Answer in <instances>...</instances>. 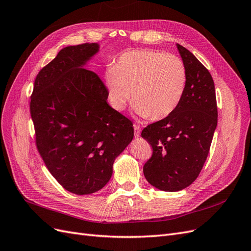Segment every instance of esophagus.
<instances>
[{"label":"esophagus","mask_w":251,"mask_h":251,"mask_svg":"<svg viewBox=\"0 0 251 251\" xmlns=\"http://www.w3.org/2000/svg\"><path fill=\"white\" fill-rule=\"evenodd\" d=\"M140 133H141L140 127L137 125H134V135H135V137H139Z\"/></svg>","instance_id":"esophagus-1"}]
</instances>
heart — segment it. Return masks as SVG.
Masks as SVG:
<instances>
[{"label": "heart", "mask_w": 251, "mask_h": 251, "mask_svg": "<svg viewBox=\"0 0 251 251\" xmlns=\"http://www.w3.org/2000/svg\"><path fill=\"white\" fill-rule=\"evenodd\" d=\"M112 108L123 111L132 98L142 119L170 116L183 98L187 75L182 59L171 53L150 49L124 52L104 75Z\"/></svg>", "instance_id": "1"}]
</instances>
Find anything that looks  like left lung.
Returning a JSON list of instances; mask_svg holds the SVG:
<instances>
[{
  "label": "left lung",
  "mask_w": 251,
  "mask_h": 251,
  "mask_svg": "<svg viewBox=\"0 0 251 251\" xmlns=\"http://www.w3.org/2000/svg\"><path fill=\"white\" fill-rule=\"evenodd\" d=\"M186 68L183 98L170 116L143 128L142 137L153 148L143 166L151 185L178 192L191 185L206 161L218 124L215 83L209 71L191 51L177 44Z\"/></svg>",
  "instance_id": "obj_1"
}]
</instances>
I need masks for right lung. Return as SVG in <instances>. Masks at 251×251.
I'll return each mask as SVG.
<instances>
[{"label": "right lung", "mask_w": 251, "mask_h": 251, "mask_svg": "<svg viewBox=\"0 0 251 251\" xmlns=\"http://www.w3.org/2000/svg\"><path fill=\"white\" fill-rule=\"evenodd\" d=\"M97 43L68 46L34 81L30 114L36 147L58 183L75 195L101 189L134 137L130 120L108 103L101 78L86 69Z\"/></svg>", "instance_id": "obj_1"}]
</instances>
